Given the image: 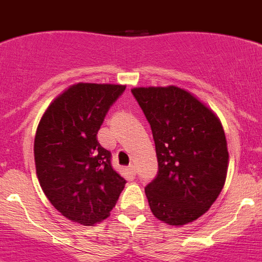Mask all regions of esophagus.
<instances>
[{"instance_id": "obj_1", "label": "esophagus", "mask_w": 262, "mask_h": 262, "mask_svg": "<svg viewBox=\"0 0 262 262\" xmlns=\"http://www.w3.org/2000/svg\"><path fill=\"white\" fill-rule=\"evenodd\" d=\"M128 172L131 173V174L133 176H135L136 174V169H135V165H133V164H131V165H128Z\"/></svg>"}]
</instances>
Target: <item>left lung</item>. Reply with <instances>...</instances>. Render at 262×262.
I'll list each match as a JSON object with an SVG mask.
<instances>
[{
  "label": "left lung",
  "instance_id": "8db88e82",
  "mask_svg": "<svg viewBox=\"0 0 262 262\" xmlns=\"http://www.w3.org/2000/svg\"><path fill=\"white\" fill-rule=\"evenodd\" d=\"M151 124L159 170L145 186L151 211L169 226L202 216L226 182L228 151L221 120L178 86L131 89Z\"/></svg>",
  "mask_w": 262,
  "mask_h": 262
}]
</instances>
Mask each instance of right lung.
<instances>
[{
  "instance_id": "1",
  "label": "right lung",
  "mask_w": 262,
  "mask_h": 262,
  "mask_svg": "<svg viewBox=\"0 0 262 262\" xmlns=\"http://www.w3.org/2000/svg\"><path fill=\"white\" fill-rule=\"evenodd\" d=\"M124 85L78 82L52 101L34 142L36 176L52 206L69 221L94 226L110 215L126 180L111 166L97 134Z\"/></svg>"
}]
</instances>
